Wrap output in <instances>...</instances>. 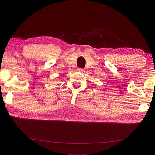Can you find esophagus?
Masks as SVG:
<instances>
[{
	"instance_id": "34e87169",
	"label": "esophagus",
	"mask_w": 155,
	"mask_h": 155,
	"mask_svg": "<svg viewBox=\"0 0 155 155\" xmlns=\"http://www.w3.org/2000/svg\"><path fill=\"white\" fill-rule=\"evenodd\" d=\"M78 71L79 72H84V69L80 68H78Z\"/></svg>"
}]
</instances>
